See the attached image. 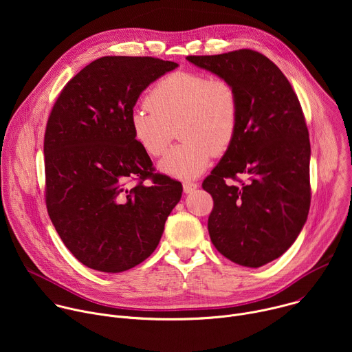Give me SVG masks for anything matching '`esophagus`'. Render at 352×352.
<instances>
[{"label":"esophagus","mask_w":352,"mask_h":352,"mask_svg":"<svg viewBox=\"0 0 352 352\" xmlns=\"http://www.w3.org/2000/svg\"><path fill=\"white\" fill-rule=\"evenodd\" d=\"M197 186H199V185H197L196 182H188V181H186V182L182 184V188H184V192H185V193H192Z\"/></svg>","instance_id":"34e87169"}]
</instances>
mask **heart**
<instances>
[{
  "mask_svg": "<svg viewBox=\"0 0 352 352\" xmlns=\"http://www.w3.org/2000/svg\"><path fill=\"white\" fill-rule=\"evenodd\" d=\"M239 121V100L224 78L197 72H174L148 93L146 104L133 109L129 124L133 139L152 157L163 156L173 128L184 142L166 155L159 170L175 178H195L232 143Z\"/></svg>",
  "mask_w": 352,
  "mask_h": 352,
  "instance_id": "heart-1",
  "label": "heart"
}]
</instances>
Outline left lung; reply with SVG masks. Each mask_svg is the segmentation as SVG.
Returning a JSON list of instances; mask_svg holds the SVG:
<instances>
[{
    "mask_svg": "<svg viewBox=\"0 0 352 352\" xmlns=\"http://www.w3.org/2000/svg\"><path fill=\"white\" fill-rule=\"evenodd\" d=\"M186 60L228 79L239 100L235 138L202 184L214 202L210 239L231 262L261 267L285 252L308 219L311 143L302 109L278 67L254 50ZM238 175L247 178L239 186L232 182Z\"/></svg>",
    "mask_w": 352,
    "mask_h": 352,
    "instance_id": "obj_1",
    "label": "left lung"
}]
</instances>
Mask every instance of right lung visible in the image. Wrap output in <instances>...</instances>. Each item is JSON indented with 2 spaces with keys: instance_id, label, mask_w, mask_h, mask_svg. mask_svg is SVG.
I'll use <instances>...</instances> for the list:
<instances>
[{
  "instance_id": "obj_1",
  "label": "right lung",
  "mask_w": 352,
  "mask_h": 352,
  "mask_svg": "<svg viewBox=\"0 0 352 352\" xmlns=\"http://www.w3.org/2000/svg\"><path fill=\"white\" fill-rule=\"evenodd\" d=\"M177 63L102 57L63 89L44 135L45 205L60 238L85 266L121 273L155 252L182 185L155 174L131 131L142 91ZM136 177L132 188L126 184ZM150 177L148 186L142 181Z\"/></svg>"
}]
</instances>
